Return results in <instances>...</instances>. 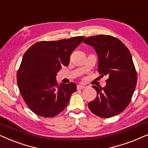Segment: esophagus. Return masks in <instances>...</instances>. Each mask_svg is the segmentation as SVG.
Instances as JSON below:
<instances>
[{"instance_id":"1","label":"esophagus","mask_w":148,"mask_h":148,"mask_svg":"<svg viewBox=\"0 0 148 148\" xmlns=\"http://www.w3.org/2000/svg\"><path fill=\"white\" fill-rule=\"evenodd\" d=\"M85 88V86L84 85H78L77 86V89L78 90H81V89H83V88Z\"/></svg>"}]
</instances>
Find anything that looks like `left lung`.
<instances>
[{
  "label": "left lung",
  "mask_w": 148,
  "mask_h": 148,
  "mask_svg": "<svg viewBox=\"0 0 148 148\" xmlns=\"http://www.w3.org/2000/svg\"><path fill=\"white\" fill-rule=\"evenodd\" d=\"M83 42L97 53L98 72L109 77L103 88L92 86L97 97L89 102L88 108L101 118L118 115L129 104L137 84L131 53L119 39L109 35L87 37Z\"/></svg>",
  "instance_id": "left-lung-1"
}]
</instances>
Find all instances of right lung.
Here are the masks:
<instances>
[{"label":"right lung","instance_id":"obj_1","mask_svg":"<svg viewBox=\"0 0 148 148\" xmlns=\"http://www.w3.org/2000/svg\"><path fill=\"white\" fill-rule=\"evenodd\" d=\"M84 38L76 36L41 41L25 51L17 80L23 100L34 113L45 118L53 117L68 105L76 85L74 82L58 84L56 76L62 66L69 64L71 53Z\"/></svg>","mask_w":148,"mask_h":148}]
</instances>
